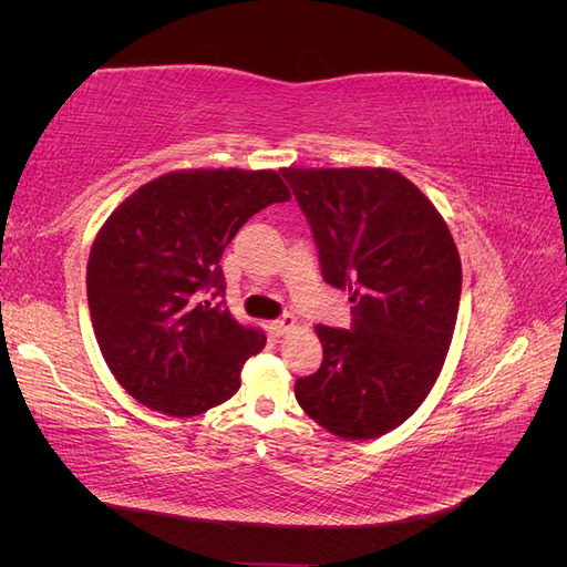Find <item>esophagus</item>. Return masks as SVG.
Returning a JSON list of instances; mask_svg holds the SVG:
<instances>
[{"label": "esophagus", "instance_id": "obj_1", "mask_svg": "<svg viewBox=\"0 0 567 567\" xmlns=\"http://www.w3.org/2000/svg\"><path fill=\"white\" fill-rule=\"evenodd\" d=\"M296 317H290V315H284L281 319H277V321H271L269 323V329L274 331V333H277V336H286V333H290V331H293L296 329Z\"/></svg>", "mask_w": 567, "mask_h": 567}]
</instances>
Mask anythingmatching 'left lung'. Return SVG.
Masks as SVG:
<instances>
[{"label":"left lung","mask_w":567,"mask_h":567,"mask_svg":"<svg viewBox=\"0 0 567 567\" xmlns=\"http://www.w3.org/2000/svg\"><path fill=\"white\" fill-rule=\"evenodd\" d=\"M326 284L350 290L352 329L315 326L323 359L298 379L305 414L342 440L402 425L450 352L461 257L421 188L388 167H284Z\"/></svg>","instance_id":"1"}]
</instances>
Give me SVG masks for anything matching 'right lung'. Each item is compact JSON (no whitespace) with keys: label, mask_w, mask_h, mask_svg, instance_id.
<instances>
[{"label":"right lung","mask_w":567,"mask_h":567,"mask_svg":"<svg viewBox=\"0 0 567 567\" xmlns=\"http://www.w3.org/2000/svg\"><path fill=\"white\" fill-rule=\"evenodd\" d=\"M290 200L274 169H177L140 186L99 229L87 262L94 336L115 381L136 402L188 419L241 388L267 342L221 302L219 260L236 231Z\"/></svg>","instance_id":"add662e5"}]
</instances>
